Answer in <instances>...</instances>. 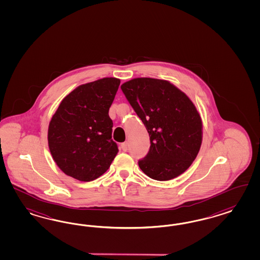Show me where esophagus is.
<instances>
[{
    "instance_id": "1",
    "label": "esophagus",
    "mask_w": 260,
    "mask_h": 260,
    "mask_svg": "<svg viewBox=\"0 0 260 260\" xmlns=\"http://www.w3.org/2000/svg\"><path fill=\"white\" fill-rule=\"evenodd\" d=\"M121 149H122L123 151H127V149H128V144H127V143H123V144H121Z\"/></svg>"
}]
</instances>
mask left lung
<instances>
[{
    "label": "left lung",
    "mask_w": 260,
    "mask_h": 260,
    "mask_svg": "<svg viewBox=\"0 0 260 260\" xmlns=\"http://www.w3.org/2000/svg\"><path fill=\"white\" fill-rule=\"evenodd\" d=\"M142 119L150 147L139 167L150 178L166 181L184 173L200 151L202 123L192 101L170 82L136 78L121 86Z\"/></svg>",
    "instance_id": "left-lung-1"
}]
</instances>
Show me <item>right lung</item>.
Segmentation results:
<instances>
[{
	"label": "right lung",
	"instance_id": "add662e5",
	"mask_svg": "<svg viewBox=\"0 0 260 260\" xmlns=\"http://www.w3.org/2000/svg\"><path fill=\"white\" fill-rule=\"evenodd\" d=\"M120 80L103 78L75 88L60 102L48 129L50 152L58 168L80 181H92L118 152L109 116Z\"/></svg>",
	"mask_w": 260,
	"mask_h": 260
}]
</instances>
